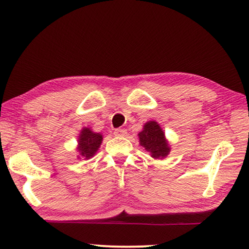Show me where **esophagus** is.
Listing matches in <instances>:
<instances>
[{"label":"esophagus","instance_id":"esophagus-1","mask_svg":"<svg viewBox=\"0 0 249 249\" xmlns=\"http://www.w3.org/2000/svg\"><path fill=\"white\" fill-rule=\"evenodd\" d=\"M126 134H127V132H126L125 128H116V129L114 130V135H115V136L123 137V136H125Z\"/></svg>","mask_w":249,"mask_h":249}]
</instances>
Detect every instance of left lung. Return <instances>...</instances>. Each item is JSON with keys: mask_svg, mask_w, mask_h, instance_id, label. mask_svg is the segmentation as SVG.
<instances>
[{"mask_svg": "<svg viewBox=\"0 0 249 249\" xmlns=\"http://www.w3.org/2000/svg\"><path fill=\"white\" fill-rule=\"evenodd\" d=\"M138 137L140 144L149 151L153 158L162 159L170 153V147L165 137V133L157 122H147L142 132L138 134Z\"/></svg>", "mask_w": 249, "mask_h": 249, "instance_id": "obj_1", "label": "left lung"}]
</instances>
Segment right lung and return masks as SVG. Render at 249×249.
Wrapping results in <instances>:
<instances>
[{"instance_id": "1", "label": "right lung", "mask_w": 249, "mask_h": 249, "mask_svg": "<svg viewBox=\"0 0 249 249\" xmlns=\"http://www.w3.org/2000/svg\"><path fill=\"white\" fill-rule=\"evenodd\" d=\"M102 140L103 137L100 133L92 132L88 127L82 128L78 138V151L80 156L84 159H90L91 157H93L96 151L99 150Z\"/></svg>"}]
</instances>
